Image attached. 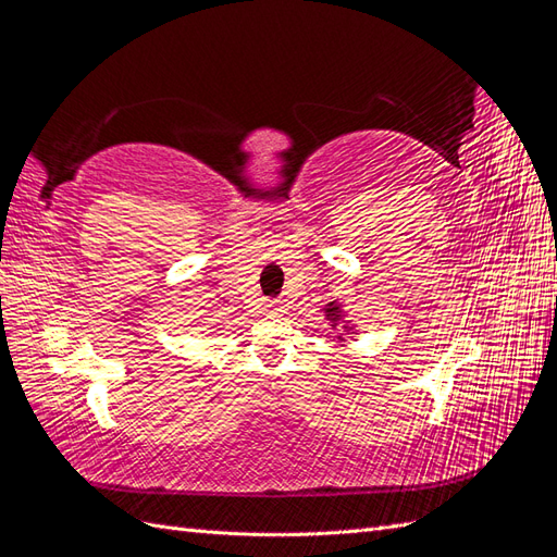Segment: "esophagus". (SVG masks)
<instances>
[{"mask_svg":"<svg viewBox=\"0 0 557 557\" xmlns=\"http://www.w3.org/2000/svg\"><path fill=\"white\" fill-rule=\"evenodd\" d=\"M274 311H278V309H274Z\"/></svg>","mask_w":557,"mask_h":557,"instance_id":"esophagus-1","label":"esophagus"}]
</instances>
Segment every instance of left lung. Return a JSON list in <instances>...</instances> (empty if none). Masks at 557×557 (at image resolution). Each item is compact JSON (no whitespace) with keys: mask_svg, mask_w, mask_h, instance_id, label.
I'll return each mask as SVG.
<instances>
[{"mask_svg":"<svg viewBox=\"0 0 557 557\" xmlns=\"http://www.w3.org/2000/svg\"><path fill=\"white\" fill-rule=\"evenodd\" d=\"M325 313V320L330 323V330L336 332V342H339L342 346L346 344V336L348 334H358V325L352 323V320H348V313H346V307L342 305L339 299H330L327 305L320 309Z\"/></svg>","mask_w":557,"mask_h":557,"instance_id":"1","label":"left lung"}]
</instances>
